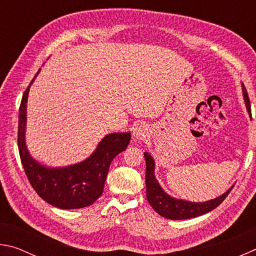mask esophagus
Returning <instances> with one entry per match:
<instances>
[{"label":"esophagus","mask_w":256,"mask_h":256,"mask_svg":"<svg viewBox=\"0 0 256 256\" xmlns=\"http://www.w3.org/2000/svg\"><path fill=\"white\" fill-rule=\"evenodd\" d=\"M149 136V130L144 124H138L133 130V138L136 140H144Z\"/></svg>","instance_id":"34e87169"}]
</instances>
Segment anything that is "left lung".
I'll return each mask as SVG.
<instances>
[{"label":"left lung","instance_id":"1","mask_svg":"<svg viewBox=\"0 0 256 256\" xmlns=\"http://www.w3.org/2000/svg\"><path fill=\"white\" fill-rule=\"evenodd\" d=\"M242 97H244V102L246 105V110L252 118V114H250V99L246 92L244 84H242ZM146 158V198L150 203V206L154 208V210L157 212L164 218L170 219V220H183V219H190L196 218V216L206 214L208 212L216 209L220 203H222L227 196L230 193L234 185L229 188L226 192L222 196H216L211 200H208L204 202H192L188 200H183V198H177L168 194L164 190L159 182L156 178L154 170H156V162L152 158V156L148 152H144Z\"/></svg>","mask_w":256,"mask_h":256}]
</instances>
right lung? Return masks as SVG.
<instances>
[{
    "instance_id": "right-lung-1",
    "label": "right lung",
    "mask_w": 256,
    "mask_h": 256,
    "mask_svg": "<svg viewBox=\"0 0 256 256\" xmlns=\"http://www.w3.org/2000/svg\"><path fill=\"white\" fill-rule=\"evenodd\" d=\"M40 72L24 92L19 108L18 146L24 172L38 196L53 206L70 210L92 206L102 194L112 160L126 149L131 133L107 134L94 152L80 162L52 167L38 162L30 154L26 144V128L29 90Z\"/></svg>"
}]
</instances>
